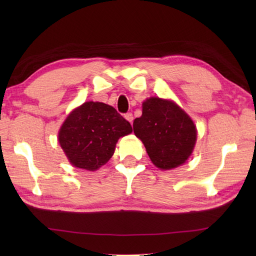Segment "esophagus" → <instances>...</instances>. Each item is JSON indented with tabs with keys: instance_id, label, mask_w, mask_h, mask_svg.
Here are the masks:
<instances>
[{
	"instance_id": "34e87169",
	"label": "esophagus",
	"mask_w": 256,
	"mask_h": 256,
	"mask_svg": "<svg viewBox=\"0 0 256 256\" xmlns=\"http://www.w3.org/2000/svg\"><path fill=\"white\" fill-rule=\"evenodd\" d=\"M124 118H126L128 121L130 123H131V124L133 123V118H133V114H132L131 112H128V113H125V114H124Z\"/></svg>"
}]
</instances>
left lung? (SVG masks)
Returning <instances> with one entry per match:
<instances>
[{
  "mask_svg": "<svg viewBox=\"0 0 256 256\" xmlns=\"http://www.w3.org/2000/svg\"><path fill=\"white\" fill-rule=\"evenodd\" d=\"M133 128L150 160L162 170L184 164L192 155L197 138L188 114L174 102L160 98L143 102L142 116L134 120Z\"/></svg>",
  "mask_w": 256,
  "mask_h": 256,
  "instance_id": "left-lung-1",
  "label": "left lung"
}]
</instances>
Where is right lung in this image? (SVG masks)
<instances>
[{
  "label": "right lung",
  "instance_id": "add662e5",
  "mask_svg": "<svg viewBox=\"0 0 256 256\" xmlns=\"http://www.w3.org/2000/svg\"><path fill=\"white\" fill-rule=\"evenodd\" d=\"M131 132V124L113 106L90 101L69 114L58 140L74 167L94 172L111 158L118 140Z\"/></svg>",
  "mask_w": 256,
  "mask_h": 256
}]
</instances>
